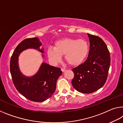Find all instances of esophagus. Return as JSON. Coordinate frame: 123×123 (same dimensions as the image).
Instances as JSON below:
<instances>
[{"label": "esophagus", "instance_id": "34e87169", "mask_svg": "<svg viewBox=\"0 0 123 123\" xmlns=\"http://www.w3.org/2000/svg\"><path fill=\"white\" fill-rule=\"evenodd\" d=\"M61 71L62 72H65L66 71V69H64V68H61Z\"/></svg>", "mask_w": 123, "mask_h": 123}]
</instances>
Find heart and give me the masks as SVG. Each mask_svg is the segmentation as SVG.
<instances>
[{"instance_id": "heart-1", "label": "heart", "mask_w": 123, "mask_h": 123, "mask_svg": "<svg viewBox=\"0 0 123 123\" xmlns=\"http://www.w3.org/2000/svg\"><path fill=\"white\" fill-rule=\"evenodd\" d=\"M90 50L89 42L84 39L64 38L54 43V48L47 51L48 56L54 63L60 61L65 55L66 61L72 66L81 65L86 59Z\"/></svg>"}]
</instances>
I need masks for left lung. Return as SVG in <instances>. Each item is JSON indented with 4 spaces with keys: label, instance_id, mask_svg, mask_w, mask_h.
I'll return each instance as SVG.
<instances>
[{
    "label": "left lung",
    "instance_id": "left-lung-1",
    "mask_svg": "<svg viewBox=\"0 0 123 123\" xmlns=\"http://www.w3.org/2000/svg\"><path fill=\"white\" fill-rule=\"evenodd\" d=\"M90 50L87 60L72 70L74 74L72 84L84 93L95 92L104 86L111 64L110 54L106 44L100 37L87 33Z\"/></svg>",
    "mask_w": 123,
    "mask_h": 123
}]
</instances>
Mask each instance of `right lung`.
<instances>
[{"label": "right lung", "instance_id": "right-lung-1", "mask_svg": "<svg viewBox=\"0 0 123 123\" xmlns=\"http://www.w3.org/2000/svg\"><path fill=\"white\" fill-rule=\"evenodd\" d=\"M38 38H27L22 41L13 51L11 57L10 69L13 83L17 91L28 100L43 102L53 95L56 82L62 74L60 68L42 63L37 73L32 77H27L21 73L18 66V57L21 52L28 49H34L44 53V49ZM44 57L43 54H42Z\"/></svg>", "mask_w": 123, "mask_h": 123}]
</instances>
